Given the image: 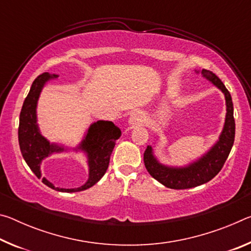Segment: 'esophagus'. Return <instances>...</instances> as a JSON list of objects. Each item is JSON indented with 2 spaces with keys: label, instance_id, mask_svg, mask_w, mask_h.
I'll return each mask as SVG.
<instances>
[{
  "label": "esophagus",
  "instance_id": "34e87169",
  "mask_svg": "<svg viewBox=\"0 0 251 251\" xmlns=\"http://www.w3.org/2000/svg\"><path fill=\"white\" fill-rule=\"evenodd\" d=\"M128 123L131 127L141 126L144 123V114L142 112H139V110L133 112L128 118Z\"/></svg>",
  "mask_w": 251,
  "mask_h": 251
}]
</instances>
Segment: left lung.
I'll list each match as a JSON object with an SVG mask.
<instances>
[{"mask_svg":"<svg viewBox=\"0 0 251 251\" xmlns=\"http://www.w3.org/2000/svg\"><path fill=\"white\" fill-rule=\"evenodd\" d=\"M202 76L216 85L225 94L227 106L226 122L220 135L219 141L215 146L202 156L196 163L189 165L184 168H171L160 165L152 155L151 146H147L144 152V163L147 172L161 182L164 186L173 189H187L205 184L211 180L217 174L222 171L225 161L228 158L229 152L235 141V118H233V105L231 95L225 86L224 83L210 71L202 70Z\"/></svg>","mask_w":251,"mask_h":251,"instance_id":"8db88e82","label":"left lung"}]
</instances>
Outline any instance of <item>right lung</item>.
<instances>
[{
  "instance_id": "obj_1",
  "label": "right lung",
  "mask_w": 251,
  "mask_h": 251,
  "mask_svg": "<svg viewBox=\"0 0 251 251\" xmlns=\"http://www.w3.org/2000/svg\"><path fill=\"white\" fill-rule=\"evenodd\" d=\"M57 75H50L43 73L34 79L28 94L25 99L20 114L19 124V144L23 158L26 161L31 171L37 178H41L40 166L42 160L55 151H62L64 148L50 144L49 141L40 134L36 125V104L40 93L44 84L50 78H56ZM121 136V129L112 122L99 121L93 124L87 131L86 137L80 144L78 150H82L87 154L88 166H90V177L86 184L78 188L65 189L55 187L46 178H42V181L50 188L64 193L82 192L94 186L104 176L109 165L112 151L115 146V141Z\"/></svg>"
}]
</instances>
